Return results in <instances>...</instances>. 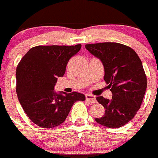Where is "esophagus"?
<instances>
[{
    "label": "esophagus",
    "mask_w": 158,
    "mask_h": 158,
    "mask_svg": "<svg viewBox=\"0 0 158 158\" xmlns=\"http://www.w3.org/2000/svg\"><path fill=\"white\" fill-rule=\"evenodd\" d=\"M86 99H87V101H89L91 104H95V102H96V99H95V96L92 95H89V94L86 95Z\"/></svg>",
    "instance_id": "esophagus-1"
}]
</instances>
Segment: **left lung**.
Segmentation results:
<instances>
[{
	"label": "left lung",
	"mask_w": 158,
	"mask_h": 158,
	"mask_svg": "<svg viewBox=\"0 0 158 158\" xmlns=\"http://www.w3.org/2000/svg\"><path fill=\"white\" fill-rule=\"evenodd\" d=\"M85 47L101 60L104 81L112 93L110 100L96 97L105 113L95 121L108 128L124 126L135 116L145 93L147 78L142 63L134 50L117 42L87 44Z\"/></svg>",
	"instance_id": "left-lung-1"
}]
</instances>
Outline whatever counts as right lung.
<instances>
[{"instance_id":"add662e5","label":"right lung","mask_w":158,"mask_h":158,"mask_svg":"<svg viewBox=\"0 0 158 158\" xmlns=\"http://www.w3.org/2000/svg\"><path fill=\"white\" fill-rule=\"evenodd\" d=\"M75 46H38L30 49L18 63L16 91L18 100L33 123L42 128L60 125L76 101L85 95L54 91L58 77L64 75L70 59L79 52Z\"/></svg>"}]
</instances>
